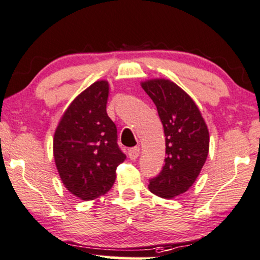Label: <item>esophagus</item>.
<instances>
[{
    "mask_svg": "<svg viewBox=\"0 0 260 260\" xmlns=\"http://www.w3.org/2000/svg\"><path fill=\"white\" fill-rule=\"evenodd\" d=\"M129 157L131 160H136L138 156H140V147H134L129 149Z\"/></svg>",
    "mask_w": 260,
    "mask_h": 260,
    "instance_id": "obj_1",
    "label": "esophagus"
}]
</instances>
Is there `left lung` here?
<instances>
[{"label":"left lung","instance_id":"left-lung-1","mask_svg":"<svg viewBox=\"0 0 260 260\" xmlns=\"http://www.w3.org/2000/svg\"><path fill=\"white\" fill-rule=\"evenodd\" d=\"M142 87L157 109L166 136V159L149 180L151 193L173 198L194 183L209 153V131L194 101L168 80H150Z\"/></svg>","mask_w":260,"mask_h":260}]
</instances>
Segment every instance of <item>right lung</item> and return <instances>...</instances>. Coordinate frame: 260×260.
<instances>
[{"label":"right lung","instance_id":"1","mask_svg":"<svg viewBox=\"0 0 260 260\" xmlns=\"http://www.w3.org/2000/svg\"><path fill=\"white\" fill-rule=\"evenodd\" d=\"M109 83L96 81L64 112L53 137V156L64 186L82 201L111 190L126 155L118 146L117 126L107 116Z\"/></svg>","mask_w":260,"mask_h":260}]
</instances>
